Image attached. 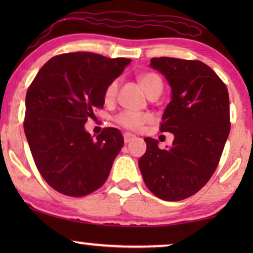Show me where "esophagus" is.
<instances>
[{"mask_svg":"<svg viewBox=\"0 0 253 253\" xmlns=\"http://www.w3.org/2000/svg\"><path fill=\"white\" fill-rule=\"evenodd\" d=\"M123 137H124V143H126V144L130 143L131 140H133L134 138H136V136H134V134L130 133V132H126V133L123 134Z\"/></svg>","mask_w":253,"mask_h":253,"instance_id":"1","label":"esophagus"}]
</instances>
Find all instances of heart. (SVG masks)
Instances as JSON below:
<instances>
[{
    "label": "heart",
    "instance_id": "obj_1",
    "mask_svg": "<svg viewBox=\"0 0 253 253\" xmlns=\"http://www.w3.org/2000/svg\"><path fill=\"white\" fill-rule=\"evenodd\" d=\"M138 82L143 88V91L146 93L148 98L155 93H161L162 87H164V83L161 78L159 77L154 72H145L138 77ZM117 87H119V82L113 81L110 84L107 86L105 89V99L107 101H110L115 98L117 93ZM152 117L150 114H139L133 112H122L119 115L115 116V122L119 126H123L124 129L137 131L139 130L144 124L151 122Z\"/></svg>",
    "mask_w": 253,
    "mask_h": 253
}]
</instances>
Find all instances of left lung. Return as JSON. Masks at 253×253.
Instances as JSON below:
<instances>
[{
  "label": "left lung",
  "instance_id": "left-lung-1",
  "mask_svg": "<svg viewBox=\"0 0 253 253\" xmlns=\"http://www.w3.org/2000/svg\"><path fill=\"white\" fill-rule=\"evenodd\" d=\"M150 65L171 87L160 124L174 133L169 148L145 138L138 166L145 184L158 198L178 202L199 191L215 171L230 131L227 86L209 65L196 60L154 57Z\"/></svg>",
  "mask_w": 253,
  "mask_h": 253
}]
</instances>
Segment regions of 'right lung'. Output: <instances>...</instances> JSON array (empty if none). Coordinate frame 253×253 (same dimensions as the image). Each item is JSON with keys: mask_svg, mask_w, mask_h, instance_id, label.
Here are the masks:
<instances>
[{"mask_svg": "<svg viewBox=\"0 0 253 253\" xmlns=\"http://www.w3.org/2000/svg\"><path fill=\"white\" fill-rule=\"evenodd\" d=\"M129 58L61 54L38 72L26 93L24 131L38 170L62 195L84 197L102 186L124 140L105 127L93 139L84 124L105 103V89Z\"/></svg>", "mask_w": 253, "mask_h": 253, "instance_id": "obj_1", "label": "right lung"}]
</instances>
